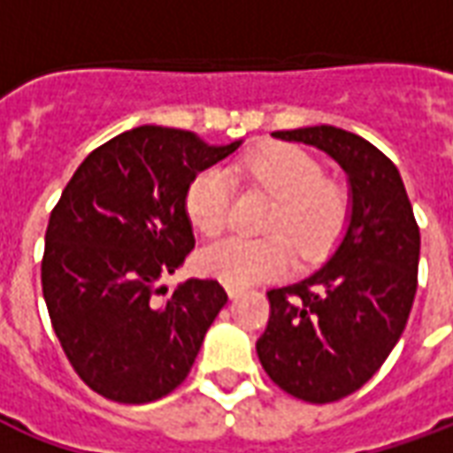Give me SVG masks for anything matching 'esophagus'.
<instances>
[{"label":"esophagus","mask_w":453,"mask_h":453,"mask_svg":"<svg viewBox=\"0 0 453 453\" xmlns=\"http://www.w3.org/2000/svg\"><path fill=\"white\" fill-rule=\"evenodd\" d=\"M226 291H227V296L233 298V301H235V298H240V296L245 294V288H240V286H226Z\"/></svg>","instance_id":"esophagus-1"}]
</instances>
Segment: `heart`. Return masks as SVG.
I'll return each mask as SVG.
<instances>
[{"label":"heart","instance_id":"heart-1","mask_svg":"<svg viewBox=\"0 0 453 453\" xmlns=\"http://www.w3.org/2000/svg\"><path fill=\"white\" fill-rule=\"evenodd\" d=\"M230 172L276 198L266 218V237L227 235L198 250L201 274L226 286L269 281L301 259L323 257L340 237L349 216V198L340 184L323 179L320 162L303 148L274 142L235 162ZM187 216L203 235H218L230 220L233 181L223 169L198 172L187 191Z\"/></svg>","mask_w":453,"mask_h":453}]
</instances>
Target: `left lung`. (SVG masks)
Instances as JSON below:
<instances>
[{"label":"left lung","mask_w":453,"mask_h":453,"mask_svg":"<svg viewBox=\"0 0 453 453\" xmlns=\"http://www.w3.org/2000/svg\"><path fill=\"white\" fill-rule=\"evenodd\" d=\"M323 150L349 177L342 242L298 284L272 288L257 354L276 386L305 403L359 390L388 359L418 291L419 227L398 167L369 140L334 126L276 130Z\"/></svg>","instance_id":"obj_1"}]
</instances>
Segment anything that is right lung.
I'll return each mask as SVG.
<instances>
[{"label":"right lung","mask_w":453,"mask_h":453,"mask_svg":"<svg viewBox=\"0 0 453 453\" xmlns=\"http://www.w3.org/2000/svg\"><path fill=\"white\" fill-rule=\"evenodd\" d=\"M140 126L94 150L55 203L41 262L50 323L77 376L116 403H152L187 379L227 303L213 279L159 286L194 250L187 191L240 148Z\"/></svg>","instance_id":"add662e5"}]
</instances>
